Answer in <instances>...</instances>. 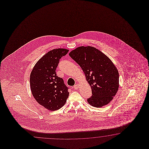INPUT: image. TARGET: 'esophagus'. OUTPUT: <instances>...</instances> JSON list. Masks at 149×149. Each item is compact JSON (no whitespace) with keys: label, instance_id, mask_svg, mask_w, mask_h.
Instances as JSON below:
<instances>
[{"label":"esophagus","instance_id":"esophagus-1","mask_svg":"<svg viewBox=\"0 0 149 149\" xmlns=\"http://www.w3.org/2000/svg\"><path fill=\"white\" fill-rule=\"evenodd\" d=\"M79 87V84H76L74 86V88L75 89H78Z\"/></svg>","mask_w":149,"mask_h":149}]
</instances>
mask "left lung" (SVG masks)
Masks as SVG:
<instances>
[{
    "label": "left lung",
    "mask_w": 149,
    "mask_h": 149,
    "mask_svg": "<svg viewBox=\"0 0 149 149\" xmlns=\"http://www.w3.org/2000/svg\"><path fill=\"white\" fill-rule=\"evenodd\" d=\"M69 56L78 64L92 89L89 104L101 108L113 98L119 88V73L109 57L96 48L81 46L71 51Z\"/></svg>",
    "instance_id": "1"
}]
</instances>
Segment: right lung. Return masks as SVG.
Instances as JSON below:
<instances>
[{
    "instance_id": "1",
    "label": "right lung",
    "mask_w": 149,
    "mask_h": 149,
    "mask_svg": "<svg viewBox=\"0 0 149 149\" xmlns=\"http://www.w3.org/2000/svg\"><path fill=\"white\" fill-rule=\"evenodd\" d=\"M68 52L64 48L48 52L36 63L30 74L32 95L39 104L51 111L62 108L69 95L63 79L58 77L55 71L61 57Z\"/></svg>"
}]
</instances>
